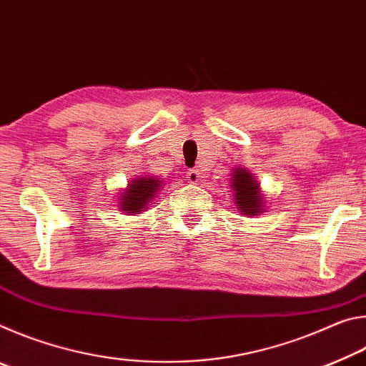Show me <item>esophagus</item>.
I'll use <instances>...</instances> for the list:
<instances>
[{"mask_svg": "<svg viewBox=\"0 0 366 366\" xmlns=\"http://www.w3.org/2000/svg\"><path fill=\"white\" fill-rule=\"evenodd\" d=\"M200 179H202V174H200V171H198V169L187 171V181L190 184H198V182H200Z\"/></svg>", "mask_w": 366, "mask_h": 366, "instance_id": "esophagus-1", "label": "esophagus"}]
</instances>
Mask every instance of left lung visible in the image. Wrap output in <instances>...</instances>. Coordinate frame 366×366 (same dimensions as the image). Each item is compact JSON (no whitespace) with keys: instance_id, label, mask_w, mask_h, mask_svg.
I'll return each instance as SVG.
<instances>
[{"instance_id":"1","label":"left lung","mask_w":366,"mask_h":366,"mask_svg":"<svg viewBox=\"0 0 366 366\" xmlns=\"http://www.w3.org/2000/svg\"><path fill=\"white\" fill-rule=\"evenodd\" d=\"M234 203L240 214L257 216L266 212V197L257 176L247 168H234L229 179Z\"/></svg>"}]
</instances>
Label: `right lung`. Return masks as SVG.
<instances>
[{
  "label": "right lung",
  "mask_w": 366,
  "mask_h": 366,
  "mask_svg": "<svg viewBox=\"0 0 366 366\" xmlns=\"http://www.w3.org/2000/svg\"><path fill=\"white\" fill-rule=\"evenodd\" d=\"M161 187L163 181H159L157 176L145 174L134 177L132 181H129L127 187L117 194V208L127 214H140L148 209Z\"/></svg>",
  "instance_id": "1"
}]
</instances>
